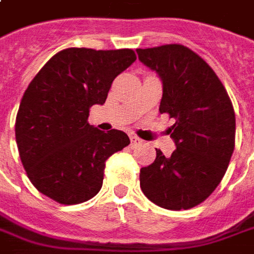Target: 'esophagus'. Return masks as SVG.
Listing matches in <instances>:
<instances>
[{
	"label": "esophagus",
	"instance_id": "1",
	"mask_svg": "<svg viewBox=\"0 0 254 254\" xmlns=\"http://www.w3.org/2000/svg\"><path fill=\"white\" fill-rule=\"evenodd\" d=\"M139 145H142V139L135 137V135H131V146L135 148V146H139Z\"/></svg>",
	"mask_w": 254,
	"mask_h": 254
}]
</instances>
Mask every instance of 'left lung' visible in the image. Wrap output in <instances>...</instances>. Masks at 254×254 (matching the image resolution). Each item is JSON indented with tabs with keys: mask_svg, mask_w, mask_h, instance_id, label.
Returning <instances> with one entry per match:
<instances>
[{
	"mask_svg": "<svg viewBox=\"0 0 254 254\" xmlns=\"http://www.w3.org/2000/svg\"><path fill=\"white\" fill-rule=\"evenodd\" d=\"M138 59L163 83L159 112L176 123L167 130L177 149L139 173L150 202L169 210L202 203L221 183L235 148V112L217 74L180 44L137 50Z\"/></svg>",
	"mask_w": 254,
	"mask_h": 254,
	"instance_id": "1",
	"label": "left lung"
}]
</instances>
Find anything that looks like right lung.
I'll list each match as a JSON object with an SVG mask.
<instances>
[{
    "mask_svg": "<svg viewBox=\"0 0 254 254\" xmlns=\"http://www.w3.org/2000/svg\"><path fill=\"white\" fill-rule=\"evenodd\" d=\"M135 59L132 50L67 48L31 80L17 110L15 135L27 177L45 196L77 204L101 190L105 162L130 138L90 126V108L105 104L113 80Z\"/></svg>",
    "mask_w": 254,
    "mask_h": 254,
    "instance_id": "1",
    "label": "right lung"
}]
</instances>
